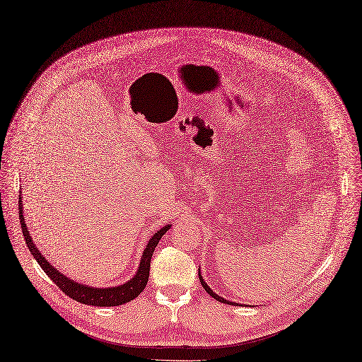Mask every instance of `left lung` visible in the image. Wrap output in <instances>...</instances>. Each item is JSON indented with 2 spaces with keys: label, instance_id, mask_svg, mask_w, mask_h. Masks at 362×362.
Returning a JSON list of instances; mask_svg holds the SVG:
<instances>
[{
  "label": "left lung",
  "instance_id": "8db88e82",
  "mask_svg": "<svg viewBox=\"0 0 362 362\" xmlns=\"http://www.w3.org/2000/svg\"><path fill=\"white\" fill-rule=\"evenodd\" d=\"M199 280H201V284L204 286V289L211 295V296H213L214 298V300H217V301H220V303H223V304H233V303H230V301H226V300H224V298H221V296H218L217 293H214L213 291H211V288H209V286L204 281V279H202V274H201V271H199Z\"/></svg>",
  "mask_w": 362,
  "mask_h": 362
}]
</instances>
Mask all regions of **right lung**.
Instances as JSON below:
<instances>
[{
    "instance_id": "add662e5",
    "label": "right lung",
    "mask_w": 362,
    "mask_h": 362,
    "mask_svg": "<svg viewBox=\"0 0 362 362\" xmlns=\"http://www.w3.org/2000/svg\"><path fill=\"white\" fill-rule=\"evenodd\" d=\"M19 218H21L22 233L25 236V243H27V247L30 248L31 255L37 260V264H39L42 267V269L46 272V276L51 279L67 296L73 298L74 301L86 304V305H97V307L121 305V304H126V303L134 300L136 296H139V293L145 289V286L148 283L149 267H151V257H153L156 247H157L158 241L161 240V236H163L170 229V226H165L160 230H157L156 235H153V238L149 240L148 245L144 250L138 274H136V276L130 281L124 283L121 286H117V288L98 289V288H91V286H83L81 283H76V281L67 279L64 274H61L58 269H55L51 264H49V262L42 256L39 248L34 245V243L31 240L30 232L27 229V224H25V221H23L21 204H19Z\"/></svg>"
}]
</instances>
